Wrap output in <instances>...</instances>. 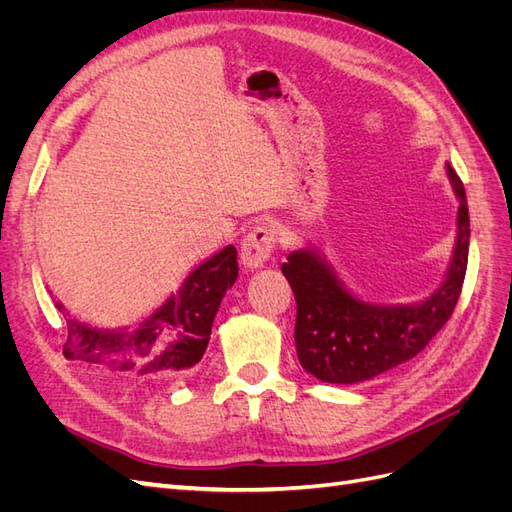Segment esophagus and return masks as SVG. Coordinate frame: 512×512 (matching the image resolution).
I'll use <instances>...</instances> for the list:
<instances>
[{"mask_svg":"<svg viewBox=\"0 0 512 512\" xmlns=\"http://www.w3.org/2000/svg\"><path fill=\"white\" fill-rule=\"evenodd\" d=\"M277 243V232L271 224H260L241 243V262L247 269H258L271 258Z\"/></svg>","mask_w":512,"mask_h":512,"instance_id":"1","label":"esophagus"}]
</instances>
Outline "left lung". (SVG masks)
<instances>
[{"label": "left lung", "instance_id": "obj_1", "mask_svg": "<svg viewBox=\"0 0 512 512\" xmlns=\"http://www.w3.org/2000/svg\"><path fill=\"white\" fill-rule=\"evenodd\" d=\"M459 198L453 262L438 292L416 305H369L344 290L316 252L288 256L282 273L297 299L299 363L322 382L354 384L384 374L425 350L451 318L468 269L470 215L463 183L446 166Z\"/></svg>", "mask_w": 512, "mask_h": 512}]
</instances>
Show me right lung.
<instances>
[{
	"label": "right lung",
	"instance_id": "add662e5",
	"mask_svg": "<svg viewBox=\"0 0 512 512\" xmlns=\"http://www.w3.org/2000/svg\"><path fill=\"white\" fill-rule=\"evenodd\" d=\"M239 275L237 247L228 245L196 267L160 309L132 331H98L68 318V359L119 376H183L203 359L224 292ZM57 309H64L55 303Z\"/></svg>",
	"mask_w": 512,
	"mask_h": 512
}]
</instances>
